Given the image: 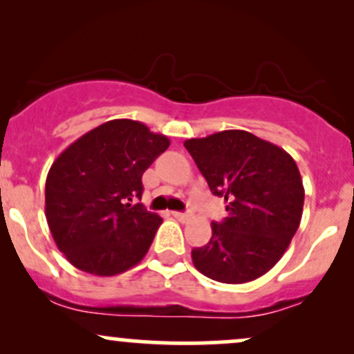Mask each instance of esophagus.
<instances>
[{
  "instance_id": "1",
  "label": "esophagus",
  "mask_w": 354,
  "mask_h": 354,
  "mask_svg": "<svg viewBox=\"0 0 354 354\" xmlns=\"http://www.w3.org/2000/svg\"><path fill=\"white\" fill-rule=\"evenodd\" d=\"M171 214L178 219V221H181V223H186L191 218L189 213H180V211H173Z\"/></svg>"
}]
</instances>
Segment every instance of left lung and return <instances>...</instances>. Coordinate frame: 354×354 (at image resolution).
<instances>
[{
  "label": "left lung",
  "instance_id": "8db88e82",
  "mask_svg": "<svg viewBox=\"0 0 354 354\" xmlns=\"http://www.w3.org/2000/svg\"><path fill=\"white\" fill-rule=\"evenodd\" d=\"M185 148L211 193L225 198L228 211L221 223H211L208 245L191 251L194 268L228 284L268 273L301 221L304 188L295 160L279 146L243 129L191 138Z\"/></svg>",
  "mask_w": 354,
  "mask_h": 354
}]
</instances>
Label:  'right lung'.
Segmentation results:
<instances>
[{"instance_id": "1", "label": "right lung", "mask_w": 354, "mask_h": 354, "mask_svg": "<svg viewBox=\"0 0 354 354\" xmlns=\"http://www.w3.org/2000/svg\"><path fill=\"white\" fill-rule=\"evenodd\" d=\"M169 140L140 121L111 120L71 143L46 176L44 214L58 250L84 273L136 266L163 223L141 203V176Z\"/></svg>"}]
</instances>
